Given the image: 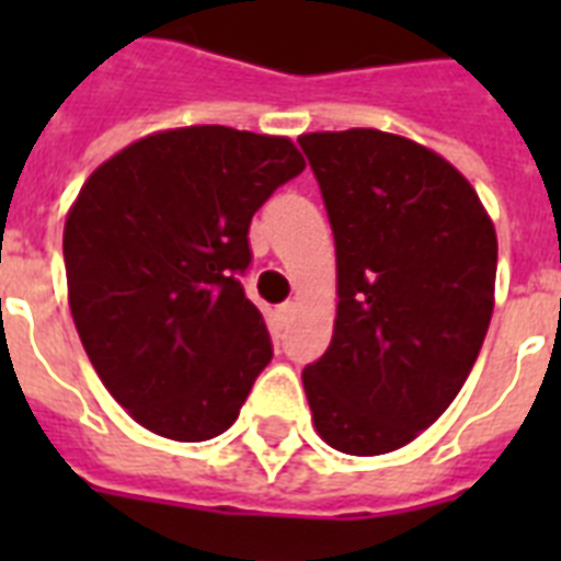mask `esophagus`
<instances>
[{"instance_id": "1", "label": "esophagus", "mask_w": 561, "mask_h": 561, "mask_svg": "<svg viewBox=\"0 0 561 561\" xmlns=\"http://www.w3.org/2000/svg\"><path fill=\"white\" fill-rule=\"evenodd\" d=\"M294 314H297V306H294V302H285V306L276 308V320H279L282 329L294 320Z\"/></svg>"}]
</instances>
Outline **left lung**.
<instances>
[{"mask_svg":"<svg viewBox=\"0 0 561 561\" xmlns=\"http://www.w3.org/2000/svg\"><path fill=\"white\" fill-rule=\"evenodd\" d=\"M337 253L329 350L302 369L317 434L373 457L416 439L469 378L495 308L497 238L439 153L373 127L299 136Z\"/></svg>","mask_w":561,"mask_h":561,"instance_id":"left-lung-1","label":"left lung"}]
</instances>
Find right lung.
<instances>
[{
	"instance_id": "add662e5",
	"label": "right lung",
	"mask_w": 561,
	"mask_h": 561,
	"mask_svg": "<svg viewBox=\"0 0 561 561\" xmlns=\"http://www.w3.org/2000/svg\"><path fill=\"white\" fill-rule=\"evenodd\" d=\"M302 169L285 136L197 125L127 145L83 183L64 227L75 329L110 396L153 434H224L271 364L241 288L247 232Z\"/></svg>"
}]
</instances>
